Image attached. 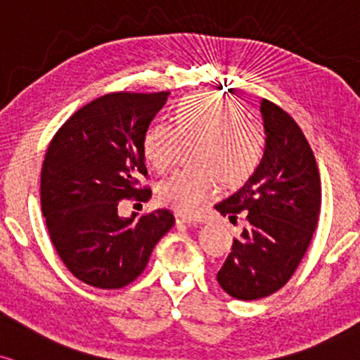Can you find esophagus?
Here are the masks:
<instances>
[{
	"instance_id": "esophagus-1",
	"label": "esophagus",
	"mask_w": 360,
	"mask_h": 360,
	"mask_svg": "<svg viewBox=\"0 0 360 360\" xmlns=\"http://www.w3.org/2000/svg\"><path fill=\"white\" fill-rule=\"evenodd\" d=\"M174 216H176V223H177V224H191V223L196 221V219H194L193 216H189V214L176 213Z\"/></svg>"
}]
</instances>
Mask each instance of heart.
Returning a JSON list of instances; mask_svg holds the SVG:
<instances>
[{
	"label": "heart",
	"instance_id": "b5f03b06",
	"mask_svg": "<svg viewBox=\"0 0 360 360\" xmlns=\"http://www.w3.org/2000/svg\"><path fill=\"white\" fill-rule=\"evenodd\" d=\"M201 141L198 169L177 171L158 186V198L177 213L191 214L218 193L221 179L229 186L245 181L265 150L262 125L246 119L243 107L216 94L184 98L174 112V124L159 122L142 142L146 161L167 172L179 161L184 142Z\"/></svg>",
	"mask_w": 360,
	"mask_h": 360
}]
</instances>
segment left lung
Instances as JSON below:
<instances>
[{"label": "left lung", "instance_id": "1", "mask_svg": "<svg viewBox=\"0 0 360 360\" xmlns=\"http://www.w3.org/2000/svg\"><path fill=\"white\" fill-rule=\"evenodd\" d=\"M265 153L248 181L214 207L223 216L246 214V228L216 278L228 295L258 300L295 274L317 228L320 176L310 144L295 120L274 102L259 105Z\"/></svg>", "mask_w": 360, "mask_h": 360}]
</instances>
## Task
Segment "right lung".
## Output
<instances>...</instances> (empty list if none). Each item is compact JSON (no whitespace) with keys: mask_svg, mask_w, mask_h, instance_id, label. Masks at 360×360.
<instances>
[{"mask_svg":"<svg viewBox=\"0 0 360 360\" xmlns=\"http://www.w3.org/2000/svg\"><path fill=\"white\" fill-rule=\"evenodd\" d=\"M169 92H117L77 110L51 139L41 167V213L65 266L95 288H122L144 271L174 224L169 210L120 218V199L147 201L142 142Z\"/></svg>","mask_w":360,"mask_h":360,"instance_id":"add662e5","label":"right lung"}]
</instances>
